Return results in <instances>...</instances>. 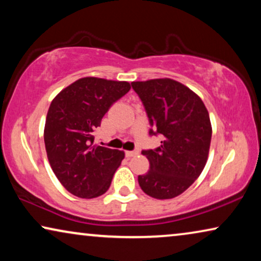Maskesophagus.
I'll list each match as a JSON object with an SVG mask.
<instances>
[{"label": "esophagus", "mask_w": 261, "mask_h": 261, "mask_svg": "<svg viewBox=\"0 0 261 261\" xmlns=\"http://www.w3.org/2000/svg\"><path fill=\"white\" fill-rule=\"evenodd\" d=\"M124 154H126L127 158H132V156L137 155L138 152L137 151H126V153H124Z\"/></svg>", "instance_id": "esophagus-1"}]
</instances>
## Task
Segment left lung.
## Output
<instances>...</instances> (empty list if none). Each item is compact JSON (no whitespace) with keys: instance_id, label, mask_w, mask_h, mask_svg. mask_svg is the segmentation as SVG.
I'll use <instances>...</instances> for the list:
<instances>
[{"instance_id":"left-lung-1","label":"left lung","mask_w":261,"mask_h":261,"mask_svg":"<svg viewBox=\"0 0 261 261\" xmlns=\"http://www.w3.org/2000/svg\"><path fill=\"white\" fill-rule=\"evenodd\" d=\"M148 116L149 135H163L162 145L141 153L149 162L138 177L142 191L169 199L183 194L199 177L208 160L212 123L202 99L179 82L159 78L133 82Z\"/></svg>"}]
</instances>
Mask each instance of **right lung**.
Here are the masks:
<instances>
[{"mask_svg":"<svg viewBox=\"0 0 261 261\" xmlns=\"http://www.w3.org/2000/svg\"><path fill=\"white\" fill-rule=\"evenodd\" d=\"M128 82L84 77L53 98L44 140L53 172L67 191L81 198L105 194L124 153L94 145V130L114 102L129 91Z\"/></svg>","mask_w":261,"mask_h":261,"instance_id":"obj_1","label":"right lung"}]
</instances>
